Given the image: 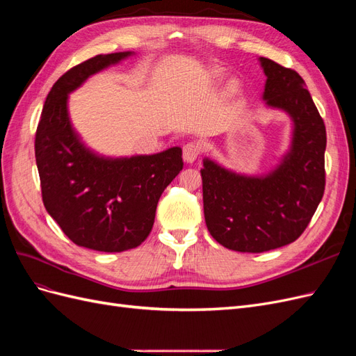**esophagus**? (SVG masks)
<instances>
[{
  "label": "esophagus",
  "instance_id": "34e87169",
  "mask_svg": "<svg viewBox=\"0 0 356 356\" xmlns=\"http://www.w3.org/2000/svg\"><path fill=\"white\" fill-rule=\"evenodd\" d=\"M200 152H202V147L196 141H190L182 147V156H184V160L187 163H193V161L199 157Z\"/></svg>",
  "mask_w": 356,
  "mask_h": 356
}]
</instances>
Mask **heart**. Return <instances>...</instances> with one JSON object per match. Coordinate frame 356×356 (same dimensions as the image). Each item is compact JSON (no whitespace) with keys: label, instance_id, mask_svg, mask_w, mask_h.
I'll use <instances>...</instances> for the list:
<instances>
[{"label":"heart","instance_id":"b5f03b06","mask_svg":"<svg viewBox=\"0 0 356 356\" xmlns=\"http://www.w3.org/2000/svg\"><path fill=\"white\" fill-rule=\"evenodd\" d=\"M229 90H230V92H236V84H234V83H230V84H229Z\"/></svg>","mask_w":356,"mask_h":356}]
</instances>
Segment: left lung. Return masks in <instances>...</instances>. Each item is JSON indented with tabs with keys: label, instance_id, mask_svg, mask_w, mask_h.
I'll return each instance as SVG.
<instances>
[{
	"label": "left lung",
	"instance_id": "obj_1",
	"mask_svg": "<svg viewBox=\"0 0 356 356\" xmlns=\"http://www.w3.org/2000/svg\"><path fill=\"white\" fill-rule=\"evenodd\" d=\"M263 99L293 118L289 152L266 177H246L204 159L202 174L207 227L220 245L264 252L298 239L325 190V124L305 80L291 68L260 58Z\"/></svg>",
	"mask_w": 356,
	"mask_h": 356
}]
</instances>
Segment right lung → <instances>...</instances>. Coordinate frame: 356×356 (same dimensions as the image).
I'll return each instance as SVG.
<instances>
[{
    "label": "right lung",
    "instance_id": "add662e5",
    "mask_svg": "<svg viewBox=\"0 0 356 356\" xmlns=\"http://www.w3.org/2000/svg\"><path fill=\"white\" fill-rule=\"evenodd\" d=\"M131 55H98L63 74L47 95L35 132V160L47 212L75 245L101 252L132 250L147 239L161 193L184 165L179 147L152 156L101 157L74 132L68 93Z\"/></svg>",
    "mask_w": 356,
    "mask_h": 356
}]
</instances>
